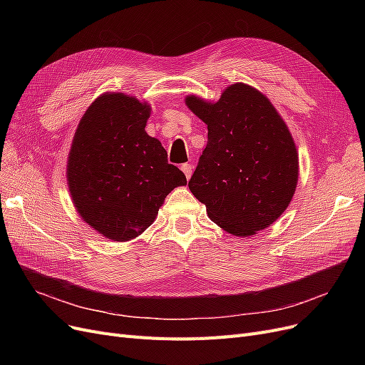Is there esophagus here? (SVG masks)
Masks as SVG:
<instances>
[{"mask_svg": "<svg viewBox=\"0 0 365 365\" xmlns=\"http://www.w3.org/2000/svg\"><path fill=\"white\" fill-rule=\"evenodd\" d=\"M182 171L185 173V176H186V179H189L190 178V175H192V171H194V165L190 164V163H186V164H182Z\"/></svg>", "mask_w": 365, "mask_h": 365, "instance_id": "esophagus-1", "label": "esophagus"}]
</instances>
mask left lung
<instances>
[{
	"label": "left lung",
	"mask_w": 365,
	"mask_h": 365,
	"mask_svg": "<svg viewBox=\"0 0 365 365\" xmlns=\"http://www.w3.org/2000/svg\"><path fill=\"white\" fill-rule=\"evenodd\" d=\"M186 105L208 128L207 146L187 186L226 232L248 237L272 225L290 204L299 157L275 108L256 88L227 87L219 102Z\"/></svg>",
	"instance_id": "obj_1"
}]
</instances>
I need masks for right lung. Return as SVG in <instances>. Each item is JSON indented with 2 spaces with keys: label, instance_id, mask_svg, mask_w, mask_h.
Listing matches in <instances>:
<instances>
[{
  "label": "right lung",
  "instance_id": "obj_1",
  "mask_svg": "<svg viewBox=\"0 0 365 365\" xmlns=\"http://www.w3.org/2000/svg\"><path fill=\"white\" fill-rule=\"evenodd\" d=\"M150 108L123 93L103 94L84 113L68 160V183L81 217L113 241L152 225L165 197L186 185L167 150L145 131Z\"/></svg>",
  "mask_w": 365,
  "mask_h": 365
}]
</instances>
